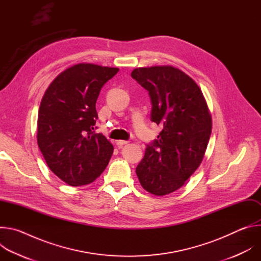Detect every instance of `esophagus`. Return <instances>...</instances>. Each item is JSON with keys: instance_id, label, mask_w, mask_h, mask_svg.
Returning a JSON list of instances; mask_svg holds the SVG:
<instances>
[{"instance_id": "obj_1", "label": "esophagus", "mask_w": 261, "mask_h": 261, "mask_svg": "<svg viewBox=\"0 0 261 261\" xmlns=\"http://www.w3.org/2000/svg\"><path fill=\"white\" fill-rule=\"evenodd\" d=\"M127 143H129L128 140H117V145L118 146H123L124 144H127Z\"/></svg>"}]
</instances>
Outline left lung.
I'll list each match as a JSON object with an SVG mask.
<instances>
[{
	"mask_svg": "<svg viewBox=\"0 0 261 261\" xmlns=\"http://www.w3.org/2000/svg\"><path fill=\"white\" fill-rule=\"evenodd\" d=\"M131 76L148 91L151 119L163 126L147 145L136 174L142 188L156 196L172 193L201 164L212 133V116L197 84L172 66L136 68Z\"/></svg>",
	"mask_w": 261,
	"mask_h": 261,
	"instance_id": "8db88e82",
	"label": "left lung"
}]
</instances>
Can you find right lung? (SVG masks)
Returning a JSON list of instances; mask_svg holds the SVG:
<instances>
[{
  "label": "right lung",
  "mask_w": 261,
  "mask_h": 261,
  "mask_svg": "<svg viewBox=\"0 0 261 261\" xmlns=\"http://www.w3.org/2000/svg\"><path fill=\"white\" fill-rule=\"evenodd\" d=\"M119 68L73 65L51 82L38 113L37 142L49 169L70 186L93 182L104 171L114 146L94 132L96 101Z\"/></svg>",
  "instance_id": "obj_1"
}]
</instances>
